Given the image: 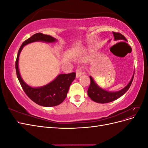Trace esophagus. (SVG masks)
<instances>
[{"label":"esophagus","instance_id":"esophagus-1","mask_svg":"<svg viewBox=\"0 0 148 148\" xmlns=\"http://www.w3.org/2000/svg\"><path fill=\"white\" fill-rule=\"evenodd\" d=\"M82 69L80 68V67H78L77 70H76V77H77V78H78L82 75Z\"/></svg>","mask_w":148,"mask_h":148}]
</instances>
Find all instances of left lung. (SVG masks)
I'll use <instances>...</instances> for the list:
<instances>
[{
  "instance_id": "8db88e82",
  "label": "left lung",
  "mask_w": 148,
  "mask_h": 148,
  "mask_svg": "<svg viewBox=\"0 0 148 148\" xmlns=\"http://www.w3.org/2000/svg\"><path fill=\"white\" fill-rule=\"evenodd\" d=\"M114 34V36L115 40H125L127 41V39L125 38L123 35H122L120 33L112 32ZM90 78V85L88 89V95L89 97L91 98L93 101L96 102L97 103H101V104H104V103H108L112 102L118 98L123 95L126 92L128 89L130 87L132 83L133 79L134 78V74L130 80V83L125 86L123 89L117 92H109L101 88L99 86H98L97 84L94 81L92 78L89 77Z\"/></svg>"
}]
</instances>
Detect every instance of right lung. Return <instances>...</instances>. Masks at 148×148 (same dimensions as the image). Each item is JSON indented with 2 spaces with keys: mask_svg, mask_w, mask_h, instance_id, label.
Listing matches in <instances>:
<instances>
[{
  "mask_svg": "<svg viewBox=\"0 0 148 148\" xmlns=\"http://www.w3.org/2000/svg\"><path fill=\"white\" fill-rule=\"evenodd\" d=\"M56 41L55 38L49 35L41 33L34 34L22 43L18 52L15 62L17 78L26 95L37 104L44 107H53L59 105L65 100L70 84L75 78L76 73L60 74L53 81L46 86L36 88H32L26 84L21 77L18 70V59L21 51L26 44L35 41L52 42Z\"/></svg>",
  "mask_w": 148,
  "mask_h": 148,
  "instance_id": "1",
  "label": "right lung"
}]
</instances>
